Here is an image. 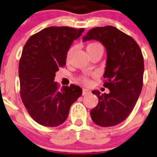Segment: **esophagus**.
Returning a JSON list of instances; mask_svg holds the SVG:
<instances>
[{
	"label": "esophagus",
	"instance_id": "1",
	"mask_svg": "<svg viewBox=\"0 0 157 157\" xmlns=\"http://www.w3.org/2000/svg\"><path fill=\"white\" fill-rule=\"evenodd\" d=\"M91 91H90L89 89H85V88H83V92H82V94L83 95H87V94H90Z\"/></svg>",
	"mask_w": 157,
	"mask_h": 157
}]
</instances>
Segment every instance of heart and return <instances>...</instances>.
Masks as SVG:
<instances>
[{
    "label": "heart",
    "instance_id": "1",
    "mask_svg": "<svg viewBox=\"0 0 157 157\" xmlns=\"http://www.w3.org/2000/svg\"><path fill=\"white\" fill-rule=\"evenodd\" d=\"M102 48L101 44L98 43H92L88 44L87 48H86V50H90V49H94V48ZM82 81H84L85 82H87L88 80L86 78H82Z\"/></svg>",
    "mask_w": 157,
    "mask_h": 157
}]
</instances>
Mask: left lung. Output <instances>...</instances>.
Wrapping results in <instances>:
<instances>
[{"label":"left lung","instance_id":"obj_1","mask_svg":"<svg viewBox=\"0 0 157 157\" xmlns=\"http://www.w3.org/2000/svg\"><path fill=\"white\" fill-rule=\"evenodd\" d=\"M83 42L97 40L106 50V63L103 77L109 94H93L98 103L91 109L94 123L101 127H113L128 117L134 109L143 87L144 63L142 52L132 37L112 25L89 30Z\"/></svg>","mask_w":157,"mask_h":157}]
</instances>
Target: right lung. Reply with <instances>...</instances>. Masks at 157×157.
<instances>
[{
	"instance_id": "obj_1",
	"label": "right lung",
	"mask_w": 157,
	"mask_h": 157,
	"mask_svg": "<svg viewBox=\"0 0 157 157\" xmlns=\"http://www.w3.org/2000/svg\"><path fill=\"white\" fill-rule=\"evenodd\" d=\"M85 30L67 26H50L32 35L24 46L19 62L20 94L30 117L45 127L65 122L71 105L82 94L78 85L59 89L56 72L66 64L74 40Z\"/></svg>"
}]
</instances>
